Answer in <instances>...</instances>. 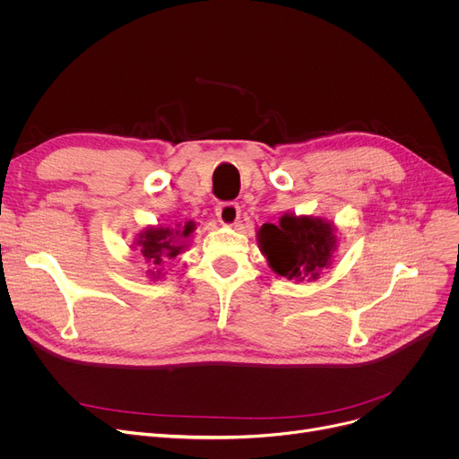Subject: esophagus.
<instances>
[{"label": "esophagus", "instance_id": "1", "mask_svg": "<svg viewBox=\"0 0 459 459\" xmlns=\"http://www.w3.org/2000/svg\"><path fill=\"white\" fill-rule=\"evenodd\" d=\"M215 215L221 225L232 227L239 220V206L236 203H223L215 208Z\"/></svg>", "mask_w": 459, "mask_h": 459}]
</instances>
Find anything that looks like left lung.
Segmentation results:
<instances>
[{
	"instance_id": "left-lung-1",
	"label": "left lung",
	"mask_w": 459,
	"mask_h": 459,
	"mask_svg": "<svg viewBox=\"0 0 459 459\" xmlns=\"http://www.w3.org/2000/svg\"><path fill=\"white\" fill-rule=\"evenodd\" d=\"M258 246L277 275L316 281L320 272L331 264L336 236L333 223L322 217L284 213L279 225L260 227Z\"/></svg>"
}]
</instances>
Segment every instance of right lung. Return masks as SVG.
<instances>
[{
	"mask_svg": "<svg viewBox=\"0 0 459 459\" xmlns=\"http://www.w3.org/2000/svg\"><path fill=\"white\" fill-rule=\"evenodd\" d=\"M195 230V223L187 221L186 225L173 227H149L139 232L135 239V247L143 255L144 262L149 264L151 279L161 277V264L165 258H175L186 249L187 238Z\"/></svg>",
	"mask_w": 459,
	"mask_h": 459,
	"instance_id": "obj_1",
	"label": "right lung"
}]
</instances>
